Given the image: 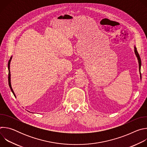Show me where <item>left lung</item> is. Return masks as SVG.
<instances>
[{"mask_svg":"<svg viewBox=\"0 0 147 147\" xmlns=\"http://www.w3.org/2000/svg\"><path fill=\"white\" fill-rule=\"evenodd\" d=\"M134 53L136 54V56H137V59H138V65H139V71H140V78L141 79V59H140V55L137 51V48L136 47L134 46Z\"/></svg>","mask_w":147,"mask_h":147,"instance_id":"8db88e82","label":"left lung"}]
</instances>
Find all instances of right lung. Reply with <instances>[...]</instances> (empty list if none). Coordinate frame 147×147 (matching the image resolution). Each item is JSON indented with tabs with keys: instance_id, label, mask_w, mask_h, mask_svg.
Segmentation results:
<instances>
[{
	"instance_id": "1",
	"label": "right lung",
	"mask_w": 147,
	"mask_h": 147,
	"mask_svg": "<svg viewBox=\"0 0 147 147\" xmlns=\"http://www.w3.org/2000/svg\"><path fill=\"white\" fill-rule=\"evenodd\" d=\"M11 59H12V56L10 57V59L9 60V63H8V70H9V77H8V80H9V87H10V90H11V92H13V94L14 96L16 98V95H15V94H14V91H13V88H12V87H11V74H10V61H11ZM28 112H29V111H28Z\"/></svg>"
}]
</instances>
